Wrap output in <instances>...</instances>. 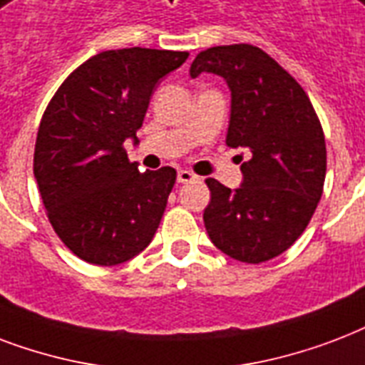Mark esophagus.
<instances>
[{
  "label": "esophagus",
  "instance_id": "34e87169",
  "mask_svg": "<svg viewBox=\"0 0 365 365\" xmlns=\"http://www.w3.org/2000/svg\"><path fill=\"white\" fill-rule=\"evenodd\" d=\"M194 179H196V175L190 173V171H186V169H180L179 173H177V180L182 182V185H185V182H190V180Z\"/></svg>",
  "mask_w": 365,
  "mask_h": 365
}]
</instances>
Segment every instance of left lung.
Masks as SVG:
<instances>
[{"instance_id": "1", "label": "left lung", "mask_w": 365, "mask_h": 365, "mask_svg": "<svg viewBox=\"0 0 365 365\" xmlns=\"http://www.w3.org/2000/svg\"><path fill=\"white\" fill-rule=\"evenodd\" d=\"M202 72L227 80L232 93L227 144L250 150L240 188L205 179L211 192L205 230L236 261H270L295 244L318 207L327 163L324 129L297 80L255 45L202 51L190 76Z\"/></svg>"}]
</instances>
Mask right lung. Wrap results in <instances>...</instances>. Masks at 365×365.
Segmentation results:
<instances>
[{
  "label": "right lung",
  "instance_id": "right-lung-1",
  "mask_svg": "<svg viewBox=\"0 0 365 365\" xmlns=\"http://www.w3.org/2000/svg\"><path fill=\"white\" fill-rule=\"evenodd\" d=\"M186 51H103L62 81L36 138L34 177L56 236L98 267L120 264L150 244L177 171L138 173L123 143L137 140L154 87Z\"/></svg>",
  "mask_w": 365,
  "mask_h": 365
}]
</instances>
